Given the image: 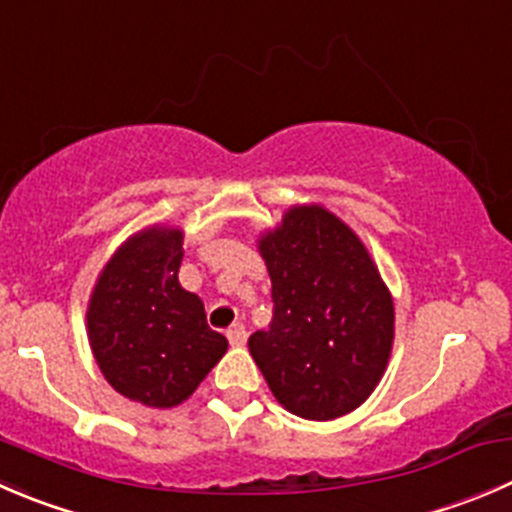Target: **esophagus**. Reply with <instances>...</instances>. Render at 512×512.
Returning a JSON list of instances; mask_svg holds the SVG:
<instances>
[{
	"label": "esophagus",
	"mask_w": 512,
	"mask_h": 512,
	"mask_svg": "<svg viewBox=\"0 0 512 512\" xmlns=\"http://www.w3.org/2000/svg\"><path fill=\"white\" fill-rule=\"evenodd\" d=\"M227 340H230V345H245L247 342V330H245V325H240V322H237V325H232L230 330H227Z\"/></svg>",
	"instance_id": "esophagus-1"
}]
</instances>
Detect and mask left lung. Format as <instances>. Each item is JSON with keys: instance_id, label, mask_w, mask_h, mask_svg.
<instances>
[{"instance_id": "1", "label": "left lung", "mask_w": 512, "mask_h": 512, "mask_svg": "<svg viewBox=\"0 0 512 512\" xmlns=\"http://www.w3.org/2000/svg\"><path fill=\"white\" fill-rule=\"evenodd\" d=\"M257 247L275 315L247 345L272 395L305 420L352 413L380 382L395 337L393 295L370 252L322 205L290 207Z\"/></svg>"}]
</instances>
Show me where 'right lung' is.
Instances as JSON below:
<instances>
[{"mask_svg": "<svg viewBox=\"0 0 512 512\" xmlns=\"http://www.w3.org/2000/svg\"><path fill=\"white\" fill-rule=\"evenodd\" d=\"M182 230L155 225L124 242L87 307V335L99 370L124 398L175 408L227 352V337L207 325L205 305L177 280Z\"/></svg>", "mask_w": 512, "mask_h": 512, "instance_id": "right-lung-1", "label": "right lung"}]
</instances>
